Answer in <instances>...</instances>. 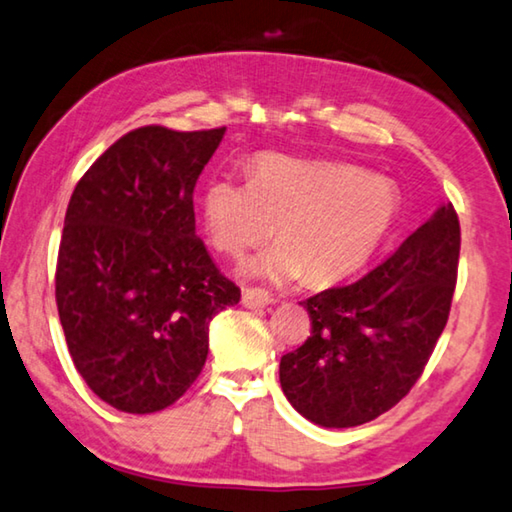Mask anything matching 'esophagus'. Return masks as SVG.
Returning <instances> with one entry per match:
<instances>
[{
  "mask_svg": "<svg viewBox=\"0 0 512 512\" xmlns=\"http://www.w3.org/2000/svg\"><path fill=\"white\" fill-rule=\"evenodd\" d=\"M271 294L269 291L259 289V287H246L243 289V296H241V303L250 307V310H257V307H266L271 303Z\"/></svg>",
  "mask_w": 512,
  "mask_h": 512,
  "instance_id": "esophagus-1",
  "label": "esophagus"
}]
</instances>
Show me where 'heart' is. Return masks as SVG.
Listing matches in <instances>:
<instances>
[{
  "instance_id": "1",
  "label": "heart",
  "mask_w": 512,
  "mask_h": 512,
  "mask_svg": "<svg viewBox=\"0 0 512 512\" xmlns=\"http://www.w3.org/2000/svg\"><path fill=\"white\" fill-rule=\"evenodd\" d=\"M200 212L212 246L234 259L269 239L275 225L280 243L250 259V275L289 280L305 273L310 282H332L383 246L401 216V191L353 164L259 154L248 182H209Z\"/></svg>"
}]
</instances>
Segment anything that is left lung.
<instances>
[{"instance_id": "8db88e82", "label": "left lung", "mask_w": 512, "mask_h": 512, "mask_svg": "<svg viewBox=\"0 0 512 512\" xmlns=\"http://www.w3.org/2000/svg\"><path fill=\"white\" fill-rule=\"evenodd\" d=\"M458 257L460 223L449 202L364 278L303 300L312 332L280 360L282 392L300 415L351 428L394 408L449 319Z\"/></svg>"}]
</instances>
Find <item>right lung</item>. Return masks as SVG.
Returning <instances> with one entry per match:
<instances>
[{"mask_svg": "<svg viewBox=\"0 0 512 512\" xmlns=\"http://www.w3.org/2000/svg\"><path fill=\"white\" fill-rule=\"evenodd\" d=\"M223 134L139 127L72 191L56 307L79 376L116 410L150 415L180 399L205 367L209 321L241 298L196 237L193 212Z\"/></svg>", "mask_w": 512, "mask_h": 512, "instance_id": "1", "label": "right lung"}]
</instances>
